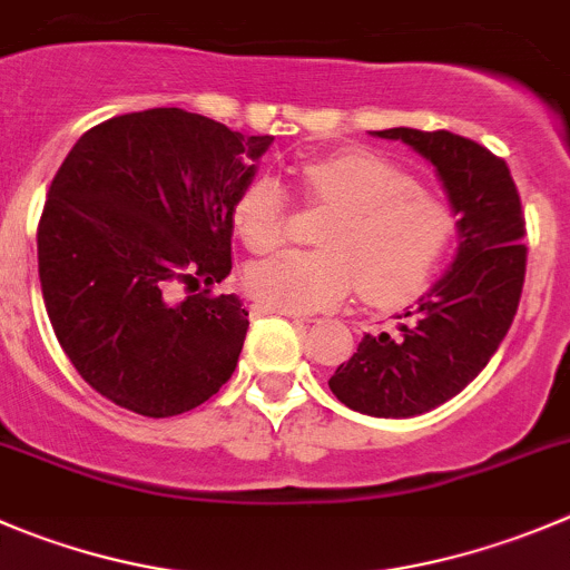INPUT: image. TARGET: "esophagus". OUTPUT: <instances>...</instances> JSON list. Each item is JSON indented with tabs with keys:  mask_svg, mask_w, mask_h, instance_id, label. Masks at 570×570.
I'll use <instances>...</instances> for the list:
<instances>
[{
	"mask_svg": "<svg viewBox=\"0 0 570 570\" xmlns=\"http://www.w3.org/2000/svg\"><path fill=\"white\" fill-rule=\"evenodd\" d=\"M252 316H288V318H296V322H311V318H302L296 316V313L276 311V307H268V305H252Z\"/></svg>",
	"mask_w": 570,
	"mask_h": 570,
	"instance_id": "1",
	"label": "esophagus"
}]
</instances>
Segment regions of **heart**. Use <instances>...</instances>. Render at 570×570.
I'll return each instance as SVG.
<instances>
[{
  "mask_svg": "<svg viewBox=\"0 0 570 570\" xmlns=\"http://www.w3.org/2000/svg\"><path fill=\"white\" fill-rule=\"evenodd\" d=\"M302 193L333 209L318 229V252H282L246 271L259 305L285 313L333 307L352 282L372 305H397L422 288L451 240V213L409 173L366 150L302 165ZM235 229L254 252H271L288 232V193L259 176L235 204Z\"/></svg>",
  "mask_w": 570,
  "mask_h": 570,
  "instance_id": "b5f03b06",
  "label": "heart"
}]
</instances>
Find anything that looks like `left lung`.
<instances>
[{"label": "left lung", "instance_id": "obj_1", "mask_svg": "<svg viewBox=\"0 0 570 570\" xmlns=\"http://www.w3.org/2000/svg\"><path fill=\"white\" fill-rule=\"evenodd\" d=\"M433 165L456 215L451 268L397 316L392 335H363L330 377V392L366 416L409 420L456 397L484 370L518 313L525 220L507 161L451 131L386 128Z\"/></svg>", "mask_w": 570, "mask_h": 570}]
</instances>
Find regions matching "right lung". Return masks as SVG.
Instances as JSON below:
<instances>
[{"mask_svg": "<svg viewBox=\"0 0 570 570\" xmlns=\"http://www.w3.org/2000/svg\"><path fill=\"white\" fill-rule=\"evenodd\" d=\"M274 137L184 108L111 117L75 142L38 224L52 330L86 383L142 416L207 403L248 330L235 294L173 302L176 282L232 271L235 204Z\"/></svg>", "mask_w": 570, "mask_h": 570, "instance_id": "1", "label": "right lung"}]
</instances>
